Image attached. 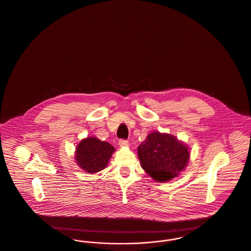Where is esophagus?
I'll return each mask as SVG.
<instances>
[{
	"instance_id": "esophagus-1",
	"label": "esophagus",
	"mask_w": 251,
	"mask_h": 251,
	"mask_svg": "<svg viewBox=\"0 0 251 251\" xmlns=\"http://www.w3.org/2000/svg\"><path fill=\"white\" fill-rule=\"evenodd\" d=\"M119 145H120V147H127L129 145V142L126 139H120L119 140Z\"/></svg>"
}]
</instances>
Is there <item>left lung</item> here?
Segmentation results:
<instances>
[{
  "label": "left lung",
  "mask_w": 251,
  "mask_h": 251,
  "mask_svg": "<svg viewBox=\"0 0 251 251\" xmlns=\"http://www.w3.org/2000/svg\"><path fill=\"white\" fill-rule=\"evenodd\" d=\"M144 170L158 181L169 180L186 167L189 161L187 146L170 134L150 133L138 147Z\"/></svg>",
  "instance_id": "1"
}]
</instances>
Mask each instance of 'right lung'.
Listing matches in <instances>:
<instances>
[{"instance_id": "obj_1", "label": "right lung", "mask_w": 251, "mask_h": 251, "mask_svg": "<svg viewBox=\"0 0 251 251\" xmlns=\"http://www.w3.org/2000/svg\"><path fill=\"white\" fill-rule=\"evenodd\" d=\"M115 148L96 137L83 139L77 146L75 158L81 168L88 173H96L107 167Z\"/></svg>"}]
</instances>
